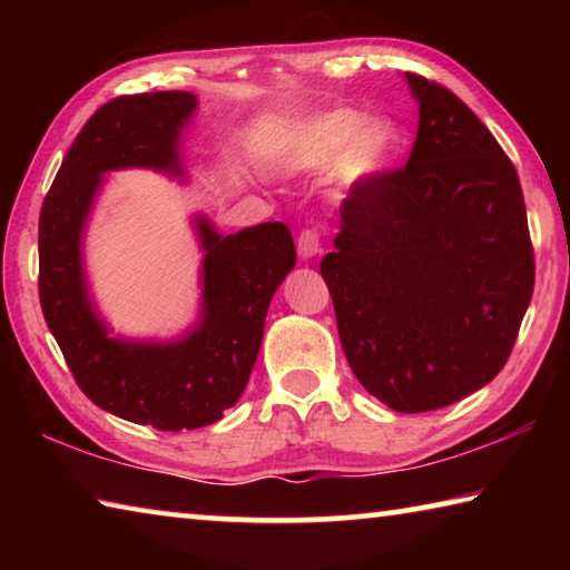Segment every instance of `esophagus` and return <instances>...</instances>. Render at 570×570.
Here are the masks:
<instances>
[{
	"mask_svg": "<svg viewBox=\"0 0 570 570\" xmlns=\"http://www.w3.org/2000/svg\"><path fill=\"white\" fill-rule=\"evenodd\" d=\"M296 250H298V258H302V262H312L314 256L322 254L320 234H316L314 228L302 230V234H298V240H296Z\"/></svg>",
	"mask_w": 570,
	"mask_h": 570,
	"instance_id": "esophagus-1",
	"label": "esophagus"
}]
</instances>
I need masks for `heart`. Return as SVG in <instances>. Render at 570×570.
I'll return each instance as SVG.
<instances>
[{
  "label": "heart",
  "instance_id": "heart-1",
  "mask_svg": "<svg viewBox=\"0 0 570 570\" xmlns=\"http://www.w3.org/2000/svg\"><path fill=\"white\" fill-rule=\"evenodd\" d=\"M402 130L392 118H366L336 108L284 125L266 148V166L284 178L312 176L334 166L336 186L362 190L394 168Z\"/></svg>",
  "mask_w": 570,
  "mask_h": 570
}]
</instances>
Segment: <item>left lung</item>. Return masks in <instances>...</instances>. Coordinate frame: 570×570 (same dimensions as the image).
Here are the masks:
<instances>
[{"label":"left lung","instance_id":"obj_1","mask_svg":"<svg viewBox=\"0 0 570 570\" xmlns=\"http://www.w3.org/2000/svg\"><path fill=\"white\" fill-rule=\"evenodd\" d=\"M407 166L352 190L324 256L354 377L394 412L448 407L508 362L535 266L518 173L458 95L404 72Z\"/></svg>","mask_w":570,"mask_h":570}]
</instances>
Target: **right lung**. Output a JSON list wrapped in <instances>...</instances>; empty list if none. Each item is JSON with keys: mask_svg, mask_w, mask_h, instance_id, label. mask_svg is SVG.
<instances>
[{"mask_svg": "<svg viewBox=\"0 0 570 570\" xmlns=\"http://www.w3.org/2000/svg\"><path fill=\"white\" fill-rule=\"evenodd\" d=\"M196 110V95L178 90L102 105L75 138L40 214L42 314L75 382L100 410L166 432L206 428L238 402L268 304L296 264L294 238L278 220L224 236L198 214V320L173 340H128L100 316L82 244L105 173L146 168L186 180L183 130Z\"/></svg>", "mask_w": 570, "mask_h": 570, "instance_id": "right-lung-1", "label": "right lung"}]
</instances>
